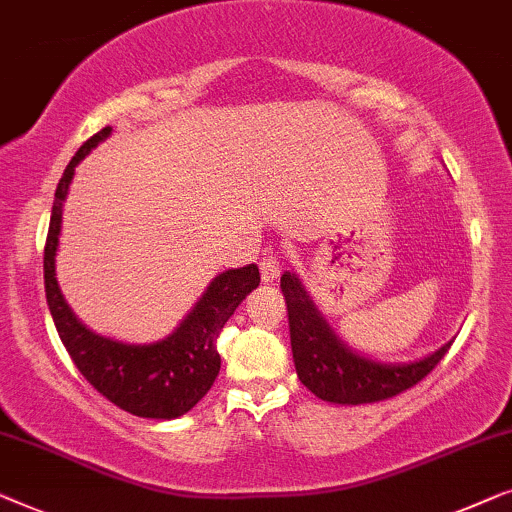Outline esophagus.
<instances>
[{
  "label": "esophagus",
  "mask_w": 512,
  "mask_h": 512,
  "mask_svg": "<svg viewBox=\"0 0 512 512\" xmlns=\"http://www.w3.org/2000/svg\"><path fill=\"white\" fill-rule=\"evenodd\" d=\"M259 271H262V283H273L280 276V259L278 257H264L259 262Z\"/></svg>",
  "instance_id": "34e87169"
}]
</instances>
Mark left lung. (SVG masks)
Instances as JSON below:
<instances>
[{
	"mask_svg": "<svg viewBox=\"0 0 512 512\" xmlns=\"http://www.w3.org/2000/svg\"><path fill=\"white\" fill-rule=\"evenodd\" d=\"M280 290L287 304L297 376L322 401L357 406L397 397L431 373L452 345L448 341L429 357L408 364L373 362L345 348L294 273L280 276Z\"/></svg>",
	"mask_w": 512,
	"mask_h": 512,
	"instance_id": "obj_1",
	"label": "left lung"
}]
</instances>
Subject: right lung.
<instances>
[{"label": "right lung", "mask_w": 512, "mask_h": 512, "mask_svg": "<svg viewBox=\"0 0 512 512\" xmlns=\"http://www.w3.org/2000/svg\"><path fill=\"white\" fill-rule=\"evenodd\" d=\"M111 134L99 129L78 148L57 183L46 248H43V280L50 315L69 357L81 376L115 406L139 417L174 420L206 397L220 373L218 336L227 320L259 285L257 264L229 269L213 278L197 306L174 334L148 345H129L104 338L78 322L64 301L55 278V253L60 243L62 206L76 164Z\"/></svg>", "instance_id": "add662e5"}]
</instances>
